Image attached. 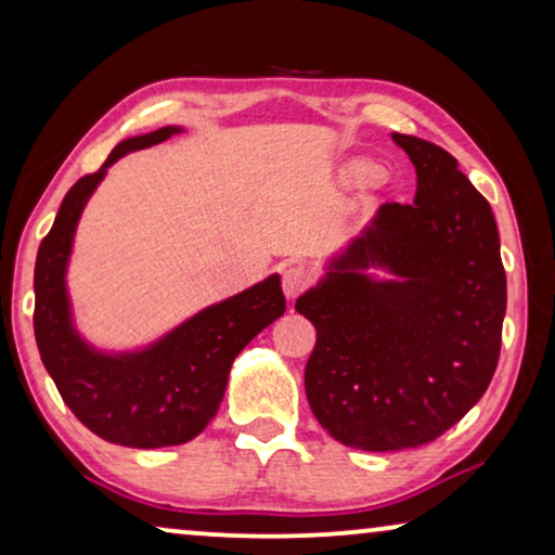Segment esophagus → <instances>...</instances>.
Masks as SVG:
<instances>
[{
  "label": "esophagus",
  "mask_w": 555,
  "mask_h": 555,
  "mask_svg": "<svg viewBox=\"0 0 555 555\" xmlns=\"http://www.w3.org/2000/svg\"><path fill=\"white\" fill-rule=\"evenodd\" d=\"M309 284H311L309 271H304L301 267L284 269V276H281V288H284L286 299H296V296L307 292Z\"/></svg>",
  "instance_id": "34e87169"
}]
</instances>
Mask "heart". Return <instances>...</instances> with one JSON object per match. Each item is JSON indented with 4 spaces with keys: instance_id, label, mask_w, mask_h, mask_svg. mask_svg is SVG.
I'll return each mask as SVG.
<instances>
[{
    "instance_id": "b5f03b06",
    "label": "heart",
    "mask_w": 555,
    "mask_h": 555,
    "mask_svg": "<svg viewBox=\"0 0 555 555\" xmlns=\"http://www.w3.org/2000/svg\"><path fill=\"white\" fill-rule=\"evenodd\" d=\"M337 178L347 189H357V185H366V189L379 191L385 185V176L377 173V166L366 158H347L339 163Z\"/></svg>"
}]
</instances>
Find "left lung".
Masks as SVG:
<instances>
[{"label":"left lung","mask_w":555,"mask_h":555,"mask_svg":"<svg viewBox=\"0 0 555 555\" xmlns=\"http://www.w3.org/2000/svg\"><path fill=\"white\" fill-rule=\"evenodd\" d=\"M392 140L415 166V201L379 206L296 299L317 330L309 408L334 440L370 452L420 448L463 420L493 379L505 317L490 203L448 151Z\"/></svg>","instance_id":"left-lung-1"}]
</instances>
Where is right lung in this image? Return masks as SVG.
Masks as SVG:
<instances>
[{
  "instance_id": "obj_1",
  "label": "right lung",
  "mask_w": 555,
  "mask_h": 555,
  "mask_svg": "<svg viewBox=\"0 0 555 555\" xmlns=\"http://www.w3.org/2000/svg\"><path fill=\"white\" fill-rule=\"evenodd\" d=\"M181 132V125H166L120 140L98 173L67 191L35 263V339L44 370L88 430L125 448H168L206 430L223 400L233 359L286 309L281 276L271 274L138 349L95 347L77 330L67 269L85 206L122 155Z\"/></svg>"
}]
</instances>
